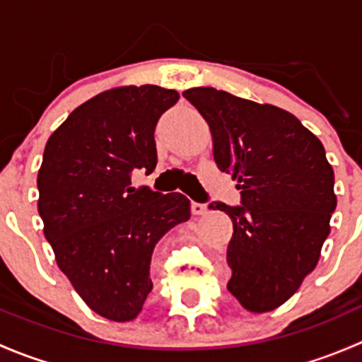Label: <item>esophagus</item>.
Wrapping results in <instances>:
<instances>
[{
  "label": "esophagus",
  "instance_id": "1",
  "mask_svg": "<svg viewBox=\"0 0 362 362\" xmlns=\"http://www.w3.org/2000/svg\"><path fill=\"white\" fill-rule=\"evenodd\" d=\"M191 211H192V215H204V214H206V211H208V208H206V204L192 202V204H191Z\"/></svg>",
  "mask_w": 362,
  "mask_h": 362
}]
</instances>
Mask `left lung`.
I'll list each match as a JSON object with an SVG mask.
<instances>
[{"label": "left lung", "instance_id": "8db88e82", "mask_svg": "<svg viewBox=\"0 0 362 362\" xmlns=\"http://www.w3.org/2000/svg\"><path fill=\"white\" fill-rule=\"evenodd\" d=\"M184 98L210 126L218 170L242 191L240 206L210 203L233 221L229 293L249 312H272L313 272L331 231L337 194L324 145L273 105L214 87H194Z\"/></svg>", "mask_w": 362, "mask_h": 362}]
</instances>
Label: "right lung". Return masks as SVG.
I'll return each mask as SVG.
<instances>
[{
	"mask_svg": "<svg viewBox=\"0 0 362 362\" xmlns=\"http://www.w3.org/2000/svg\"><path fill=\"white\" fill-rule=\"evenodd\" d=\"M159 86L105 90L50 134L38 171V214L57 266L93 312L133 320L152 291L156 243L191 217L180 192L131 187L158 164L154 131L178 101Z\"/></svg>",
	"mask_w": 362,
	"mask_h": 362,
	"instance_id": "right-lung-1",
	"label": "right lung"
}]
</instances>
